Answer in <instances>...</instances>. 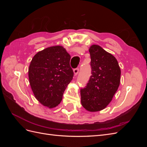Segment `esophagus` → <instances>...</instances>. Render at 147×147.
<instances>
[{
	"mask_svg": "<svg viewBox=\"0 0 147 147\" xmlns=\"http://www.w3.org/2000/svg\"><path fill=\"white\" fill-rule=\"evenodd\" d=\"M78 71H79V69L78 68H77V69H75L74 70V75H77L78 73Z\"/></svg>",
	"mask_w": 147,
	"mask_h": 147,
	"instance_id": "1",
	"label": "esophagus"
}]
</instances>
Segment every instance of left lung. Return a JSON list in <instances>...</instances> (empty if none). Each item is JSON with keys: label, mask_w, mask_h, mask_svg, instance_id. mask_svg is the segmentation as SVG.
Masks as SVG:
<instances>
[{"label": "left lung", "mask_w": 147, "mask_h": 147, "mask_svg": "<svg viewBox=\"0 0 147 147\" xmlns=\"http://www.w3.org/2000/svg\"><path fill=\"white\" fill-rule=\"evenodd\" d=\"M90 80L80 90L81 103L89 112H99L112 101L120 83L121 70L117 59L99 45H92Z\"/></svg>", "instance_id": "left-lung-1"}]
</instances>
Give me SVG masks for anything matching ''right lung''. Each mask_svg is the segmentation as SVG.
<instances>
[{"label":"right lung","instance_id":"right-lung-1","mask_svg":"<svg viewBox=\"0 0 147 147\" xmlns=\"http://www.w3.org/2000/svg\"><path fill=\"white\" fill-rule=\"evenodd\" d=\"M70 56L62 46L48 47L38 51L31 61L28 75L37 100L49 109L56 107L74 77Z\"/></svg>","mask_w":147,"mask_h":147}]
</instances>
